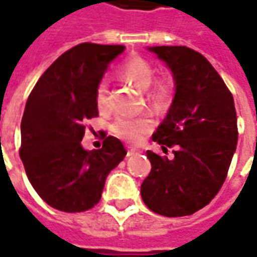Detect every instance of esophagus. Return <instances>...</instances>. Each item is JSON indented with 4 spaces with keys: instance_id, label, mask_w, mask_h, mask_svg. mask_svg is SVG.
Returning a JSON list of instances; mask_svg holds the SVG:
<instances>
[{
    "instance_id": "obj_1",
    "label": "esophagus",
    "mask_w": 257,
    "mask_h": 257,
    "mask_svg": "<svg viewBox=\"0 0 257 257\" xmlns=\"http://www.w3.org/2000/svg\"><path fill=\"white\" fill-rule=\"evenodd\" d=\"M135 154H139V151L136 150V149H132V147H128V153H126V156L132 157Z\"/></svg>"
}]
</instances>
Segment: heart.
I'll return each instance as SVG.
<instances>
[{
  "instance_id": "1",
  "label": "heart",
  "mask_w": 257,
  "mask_h": 257,
  "mask_svg": "<svg viewBox=\"0 0 257 257\" xmlns=\"http://www.w3.org/2000/svg\"><path fill=\"white\" fill-rule=\"evenodd\" d=\"M156 68L149 59L132 55L123 60L117 68V75L135 88L145 90L147 106L157 112L168 111L173 103L176 84L171 74H157ZM96 107L100 112H107L108 88L104 81L97 84L95 90ZM153 129V119L149 115L140 117H118L111 125V132L117 138L129 143H140Z\"/></svg>"
}]
</instances>
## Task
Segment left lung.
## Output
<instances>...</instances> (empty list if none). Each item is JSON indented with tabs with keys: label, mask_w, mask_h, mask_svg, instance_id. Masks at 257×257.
Masks as SVG:
<instances>
[{
	"label": "left lung",
	"mask_w": 257,
	"mask_h": 257,
	"mask_svg": "<svg viewBox=\"0 0 257 257\" xmlns=\"http://www.w3.org/2000/svg\"><path fill=\"white\" fill-rule=\"evenodd\" d=\"M167 62L176 93L153 140L173 157L147 151L151 172L140 191L147 208L168 217L189 216L219 193L237 147V112L231 92L201 53L187 47H153Z\"/></svg>",
	"instance_id": "1"
}]
</instances>
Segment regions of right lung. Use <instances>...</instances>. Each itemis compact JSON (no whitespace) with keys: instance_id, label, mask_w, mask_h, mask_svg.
<instances>
[{"instance_id":"1","label":"right lung","mask_w":257,"mask_h":257,"mask_svg":"<svg viewBox=\"0 0 257 257\" xmlns=\"http://www.w3.org/2000/svg\"><path fill=\"white\" fill-rule=\"evenodd\" d=\"M123 45L84 42L68 49L37 81L22 118L20 158L38 195L55 209L75 213L100 201L107 175L126 156L106 136L99 150L81 145L85 122L99 115L95 90Z\"/></svg>"}]
</instances>
